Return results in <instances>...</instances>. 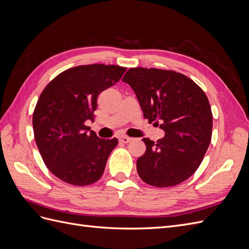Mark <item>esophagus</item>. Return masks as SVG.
Returning a JSON list of instances; mask_svg holds the SVG:
<instances>
[{
	"label": "esophagus",
	"mask_w": 249,
	"mask_h": 249,
	"mask_svg": "<svg viewBox=\"0 0 249 249\" xmlns=\"http://www.w3.org/2000/svg\"><path fill=\"white\" fill-rule=\"evenodd\" d=\"M133 139L131 138V137H127V136H123V137H120L119 138V141L122 142V143H129L130 141H132Z\"/></svg>",
	"instance_id": "obj_1"
}]
</instances>
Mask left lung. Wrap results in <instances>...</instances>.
Returning a JSON list of instances; mask_svg holds the SVG:
<instances>
[{
    "instance_id": "obj_1",
    "label": "left lung",
    "mask_w": 249,
    "mask_h": 249,
    "mask_svg": "<svg viewBox=\"0 0 249 249\" xmlns=\"http://www.w3.org/2000/svg\"><path fill=\"white\" fill-rule=\"evenodd\" d=\"M123 81L136 93L148 124L165 132L156 143L142 139L146 150L137 160L139 177L158 188L183 183L199 167L212 138L213 115L205 91L175 71L132 67Z\"/></svg>"
}]
</instances>
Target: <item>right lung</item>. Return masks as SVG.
Wrapping results in <instances>:
<instances>
[{
	"instance_id": "add662e5",
	"label": "right lung",
	"mask_w": 249,
	"mask_h": 249,
	"mask_svg": "<svg viewBox=\"0 0 249 249\" xmlns=\"http://www.w3.org/2000/svg\"><path fill=\"white\" fill-rule=\"evenodd\" d=\"M125 71L113 64L74 66L42 90L33 112L34 138L46 166L63 182L87 186L102 178L118 140L89 133L85 122L94 120L97 96L122 79Z\"/></svg>"
}]
</instances>
